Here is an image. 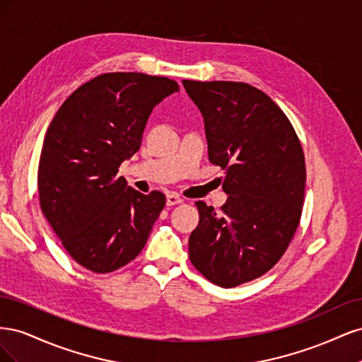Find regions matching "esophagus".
I'll return each instance as SVG.
<instances>
[{
    "mask_svg": "<svg viewBox=\"0 0 362 362\" xmlns=\"http://www.w3.org/2000/svg\"><path fill=\"white\" fill-rule=\"evenodd\" d=\"M181 202H182V198H180L178 194L169 193V194L166 196V204H168L169 206H172V205H178V204H181Z\"/></svg>",
    "mask_w": 362,
    "mask_h": 362,
    "instance_id": "esophagus-1",
    "label": "esophagus"
}]
</instances>
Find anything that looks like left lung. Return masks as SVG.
Segmentation results:
<instances>
[{
  "instance_id": "obj_1",
  "label": "left lung",
  "mask_w": 362,
  "mask_h": 362,
  "mask_svg": "<svg viewBox=\"0 0 362 362\" xmlns=\"http://www.w3.org/2000/svg\"><path fill=\"white\" fill-rule=\"evenodd\" d=\"M204 116L208 158L225 170L221 213L198 201L192 264L223 288L257 279L287 250L305 194V157L281 108L257 87L182 80Z\"/></svg>"
}]
</instances>
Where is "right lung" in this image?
Returning <instances> with one entry per match:
<instances>
[{
  "instance_id": "obj_1",
  "label": "right lung",
  "mask_w": 362,
  "mask_h": 362,
  "mask_svg": "<svg viewBox=\"0 0 362 362\" xmlns=\"http://www.w3.org/2000/svg\"><path fill=\"white\" fill-rule=\"evenodd\" d=\"M166 76L110 72L80 86L51 120L37 170L43 216L63 247L95 273L117 270L145 247L166 198L117 177L140 148L148 117L178 92Z\"/></svg>"
}]
</instances>
